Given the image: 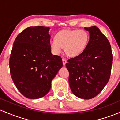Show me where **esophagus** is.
Wrapping results in <instances>:
<instances>
[{
  "mask_svg": "<svg viewBox=\"0 0 120 120\" xmlns=\"http://www.w3.org/2000/svg\"><path fill=\"white\" fill-rule=\"evenodd\" d=\"M62 62H63V64H64V66L66 64V62H67V60H66L65 58H62Z\"/></svg>",
  "mask_w": 120,
  "mask_h": 120,
  "instance_id": "obj_1",
  "label": "esophagus"
}]
</instances>
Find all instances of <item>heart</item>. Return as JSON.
<instances>
[{
    "label": "heart",
    "instance_id": "obj_1",
    "mask_svg": "<svg viewBox=\"0 0 120 120\" xmlns=\"http://www.w3.org/2000/svg\"><path fill=\"white\" fill-rule=\"evenodd\" d=\"M90 40V35L85 30L64 29L58 32L55 39L50 41L52 51L60 53L62 48L68 56H76L84 52Z\"/></svg>",
    "mask_w": 120,
    "mask_h": 120
}]
</instances>
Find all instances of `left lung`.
<instances>
[{
  "label": "left lung",
  "mask_w": 120,
  "mask_h": 120,
  "mask_svg": "<svg viewBox=\"0 0 120 120\" xmlns=\"http://www.w3.org/2000/svg\"><path fill=\"white\" fill-rule=\"evenodd\" d=\"M90 40L82 54L69 59L66 67L72 93L84 99L94 98L104 88L110 78L113 61L111 46L96 26L85 28Z\"/></svg>",
  "instance_id": "obj_1"
}]
</instances>
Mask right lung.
Wrapping results in <instances>:
<instances>
[{
	"instance_id": "right-lung-1",
	"label": "right lung",
	"mask_w": 120,
	"mask_h": 120,
	"mask_svg": "<svg viewBox=\"0 0 120 120\" xmlns=\"http://www.w3.org/2000/svg\"><path fill=\"white\" fill-rule=\"evenodd\" d=\"M49 29L28 27L13 42L9 62L11 76L17 90L28 99L46 95L52 79L63 66L61 57L51 53Z\"/></svg>"
}]
</instances>
